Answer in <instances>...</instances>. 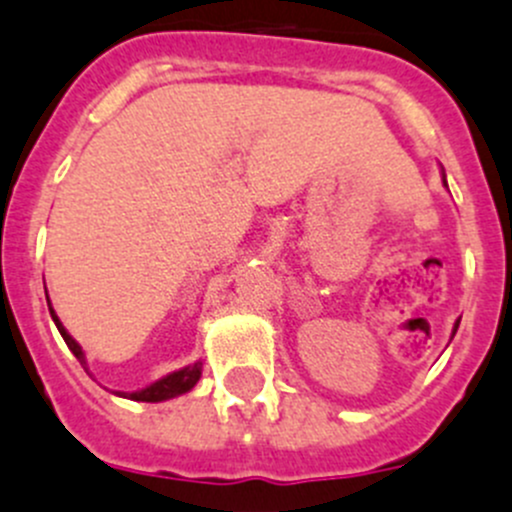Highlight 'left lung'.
Segmentation results:
<instances>
[{
    "mask_svg": "<svg viewBox=\"0 0 512 512\" xmlns=\"http://www.w3.org/2000/svg\"><path fill=\"white\" fill-rule=\"evenodd\" d=\"M444 184H447V181H444ZM457 326H460V323H457ZM457 326H455V331H457Z\"/></svg>",
    "mask_w": 512,
    "mask_h": 512,
    "instance_id": "1",
    "label": "left lung"
}]
</instances>
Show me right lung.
Masks as SVG:
<instances>
[{"instance_id": "obj_1", "label": "right lung", "mask_w": 512, "mask_h": 512, "mask_svg": "<svg viewBox=\"0 0 512 512\" xmlns=\"http://www.w3.org/2000/svg\"><path fill=\"white\" fill-rule=\"evenodd\" d=\"M50 315H52V321H55L57 331H60V336L65 338V343H68L70 351H73L75 358H78L80 364L85 366L83 348H80L78 343H75V338L70 336V333L65 331V328H62L60 318H57L55 310H52V308H50ZM199 376H202V361L186 366V369H181V371H174V374L164 376V379L156 381V384H151V386H146V389L133 391V394H121V396H128V399H133V401H164V399H174V396L186 394V391H189V389H194V384H197V381H199Z\"/></svg>"}]
</instances>
